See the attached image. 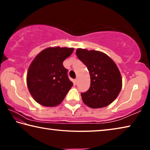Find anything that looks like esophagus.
<instances>
[{"label":"esophagus","instance_id":"1","mask_svg":"<svg viewBox=\"0 0 150 150\" xmlns=\"http://www.w3.org/2000/svg\"><path fill=\"white\" fill-rule=\"evenodd\" d=\"M77 83H78V79L77 78V79H75V84L77 85Z\"/></svg>","mask_w":150,"mask_h":150}]
</instances>
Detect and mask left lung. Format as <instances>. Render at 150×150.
Masks as SVG:
<instances>
[{
	"instance_id": "1",
	"label": "left lung",
	"mask_w": 150,
	"mask_h": 150,
	"mask_svg": "<svg viewBox=\"0 0 150 150\" xmlns=\"http://www.w3.org/2000/svg\"><path fill=\"white\" fill-rule=\"evenodd\" d=\"M76 54L87 67L91 77L88 90L81 93L83 102L93 108L110 105L122 88L121 75L115 63L98 51L77 49Z\"/></svg>"
}]
</instances>
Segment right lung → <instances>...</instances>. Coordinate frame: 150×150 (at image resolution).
Returning a JSON list of instances; mask_svg holds the SVG:
<instances>
[{
    "mask_svg": "<svg viewBox=\"0 0 150 150\" xmlns=\"http://www.w3.org/2000/svg\"><path fill=\"white\" fill-rule=\"evenodd\" d=\"M74 49L59 47L42 51L30 65L27 85L34 100L45 106L58 105L73 85L63 62Z\"/></svg>",
    "mask_w": 150,
    "mask_h": 150,
    "instance_id": "obj_1",
    "label": "right lung"
}]
</instances>
